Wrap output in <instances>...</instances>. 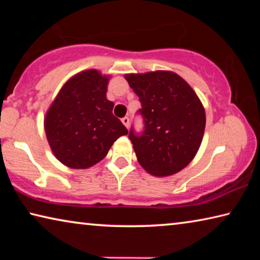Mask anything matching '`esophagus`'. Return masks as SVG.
Wrapping results in <instances>:
<instances>
[{
	"mask_svg": "<svg viewBox=\"0 0 260 260\" xmlns=\"http://www.w3.org/2000/svg\"><path fill=\"white\" fill-rule=\"evenodd\" d=\"M121 122L126 126V128H128V127H129V119H128V118H127V117L122 118V119H121Z\"/></svg>",
	"mask_w": 260,
	"mask_h": 260,
	"instance_id": "esophagus-1",
	"label": "esophagus"
}]
</instances>
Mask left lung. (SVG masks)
<instances>
[{"label": "left lung", "mask_w": 260, "mask_h": 260, "mask_svg": "<svg viewBox=\"0 0 260 260\" xmlns=\"http://www.w3.org/2000/svg\"><path fill=\"white\" fill-rule=\"evenodd\" d=\"M125 79L142 104L143 134L129 132L136 158L148 173L169 177L183 170L201 147L205 109L190 85L175 72L127 73Z\"/></svg>", "instance_id": "obj_1"}]
</instances>
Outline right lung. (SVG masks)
Here are the masks:
<instances>
[{"label":"right lung","mask_w":260,"mask_h":260,"mask_svg":"<svg viewBox=\"0 0 260 260\" xmlns=\"http://www.w3.org/2000/svg\"><path fill=\"white\" fill-rule=\"evenodd\" d=\"M111 76L95 69L74 74L48 108L43 125L52 153L70 169L85 170L108 155L128 131L113 116L107 99Z\"/></svg>","instance_id":"1"}]
</instances>
